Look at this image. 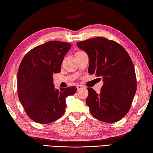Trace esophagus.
<instances>
[{"mask_svg":"<svg viewBox=\"0 0 153 153\" xmlns=\"http://www.w3.org/2000/svg\"><path fill=\"white\" fill-rule=\"evenodd\" d=\"M76 87H77V91H79V90H81V89H82V88H84L83 86H82V85H77V86H76Z\"/></svg>","mask_w":153,"mask_h":153,"instance_id":"obj_1","label":"esophagus"}]
</instances>
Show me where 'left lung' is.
Returning <instances> with one entry per match:
<instances>
[{"label":"left lung","mask_w":153,"mask_h":153,"mask_svg":"<svg viewBox=\"0 0 153 153\" xmlns=\"http://www.w3.org/2000/svg\"><path fill=\"white\" fill-rule=\"evenodd\" d=\"M77 45L88 55V73L103 78L100 94L87 88L86 103L91 114L106 123L120 120L128 112L136 92L135 70L130 56L122 46L104 37L80 41Z\"/></svg>","instance_id":"1"}]
</instances>
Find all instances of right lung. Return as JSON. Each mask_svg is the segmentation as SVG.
Instances as JSON below:
<instances>
[{
	"mask_svg": "<svg viewBox=\"0 0 153 153\" xmlns=\"http://www.w3.org/2000/svg\"><path fill=\"white\" fill-rule=\"evenodd\" d=\"M71 44L52 41L36 46L27 53L17 74L18 96L31 119L48 124L64 114L66 97L74 95L76 87L56 89L53 74L59 73L64 57Z\"/></svg>",
	"mask_w": 153,
	"mask_h": 153,
	"instance_id": "obj_1",
	"label": "right lung"
}]
</instances>
